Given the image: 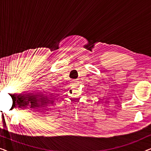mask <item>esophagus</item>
<instances>
[{
  "mask_svg": "<svg viewBox=\"0 0 151 151\" xmlns=\"http://www.w3.org/2000/svg\"><path fill=\"white\" fill-rule=\"evenodd\" d=\"M72 84H73V85H78V84H79V81H78V80H74Z\"/></svg>",
  "mask_w": 151,
  "mask_h": 151,
  "instance_id": "obj_1",
  "label": "esophagus"
}]
</instances>
